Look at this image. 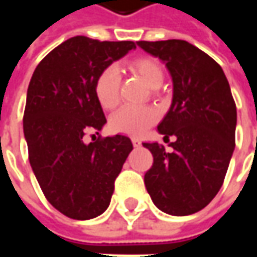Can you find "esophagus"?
<instances>
[{
  "instance_id": "esophagus-1",
  "label": "esophagus",
  "mask_w": 257,
  "mask_h": 257,
  "mask_svg": "<svg viewBox=\"0 0 257 257\" xmlns=\"http://www.w3.org/2000/svg\"><path fill=\"white\" fill-rule=\"evenodd\" d=\"M132 145H134L135 147H140V146H142V142H140L139 139L134 138V139H132Z\"/></svg>"
}]
</instances>
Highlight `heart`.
I'll return each mask as SVG.
<instances>
[{"label": "heart", "mask_w": 257, "mask_h": 257, "mask_svg": "<svg viewBox=\"0 0 257 257\" xmlns=\"http://www.w3.org/2000/svg\"><path fill=\"white\" fill-rule=\"evenodd\" d=\"M129 70L156 89L164 82V70L158 60L153 58H138L129 63ZM121 75L117 67L103 68L95 81V96L100 106L111 110L119 100ZM158 121V112L151 107L123 106L110 118V128L117 134L140 136Z\"/></svg>", "instance_id": "b5f03b06"}]
</instances>
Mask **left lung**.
<instances>
[{
    "mask_svg": "<svg viewBox=\"0 0 257 257\" xmlns=\"http://www.w3.org/2000/svg\"><path fill=\"white\" fill-rule=\"evenodd\" d=\"M162 60L173 82L172 104L158 132L173 150L143 143L153 154L145 184L158 209L173 216L204 209L219 193L235 147L237 107L226 75L209 55L183 40L139 41Z\"/></svg>",
    "mask_w": 257,
    "mask_h": 257,
    "instance_id": "1",
    "label": "left lung"
}]
</instances>
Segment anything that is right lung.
<instances>
[{
	"mask_svg": "<svg viewBox=\"0 0 257 257\" xmlns=\"http://www.w3.org/2000/svg\"><path fill=\"white\" fill-rule=\"evenodd\" d=\"M134 41L68 38L48 53L33 73L23 131L29 160L45 198L75 220H88L108 208L114 182L134 146L126 136L97 138L107 122L95 96L103 68L135 49Z\"/></svg>",
	"mask_w": 257,
	"mask_h": 257,
	"instance_id": "1",
	"label": "right lung"
}]
</instances>
